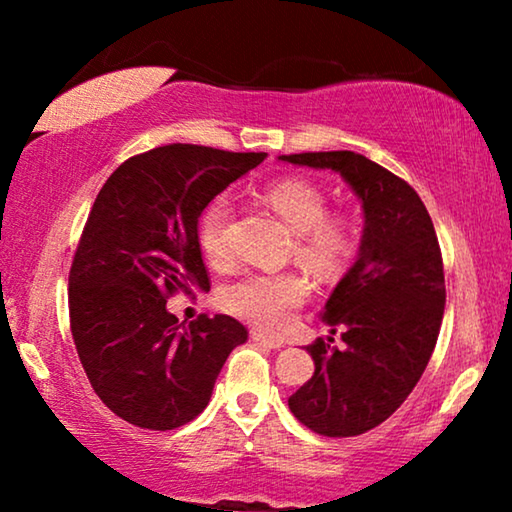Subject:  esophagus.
<instances>
[{"label":"esophagus","instance_id":"obj_1","mask_svg":"<svg viewBox=\"0 0 512 512\" xmlns=\"http://www.w3.org/2000/svg\"><path fill=\"white\" fill-rule=\"evenodd\" d=\"M251 340L258 342V345L268 347V349H282V347H284V342H282V340L272 338V335L263 333V331H251Z\"/></svg>","mask_w":512,"mask_h":512}]
</instances>
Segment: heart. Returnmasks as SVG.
Masks as SVG:
<instances>
[{
  "instance_id": "heart-1",
  "label": "heart",
  "mask_w": 512,
  "mask_h": 512,
  "mask_svg": "<svg viewBox=\"0 0 512 512\" xmlns=\"http://www.w3.org/2000/svg\"><path fill=\"white\" fill-rule=\"evenodd\" d=\"M265 200L296 233V256L321 277H333L354 254L356 237L347 219L328 212L324 191L307 179H282L268 186ZM233 202L216 195L198 223V240L205 258L221 265L230 258L228 230ZM312 286L303 272H247L221 293V305L249 324L279 331L293 312L310 298Z\"/></svg>"
}]
</instances>
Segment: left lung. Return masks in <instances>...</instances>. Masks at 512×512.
I'll use <instances>...</instances> for the list:
<instances>
[{
    "label": "left lung",
    "mask_w": 512,
    "mask_h": 512,
    "mask_svg": "<svg viewBox=\"0 0 512 512\" xmlns=\"http://www.w3.org/2000/svg\"><path fill=\"white\" fill-rule=\"evenodd\" d=\"M279 158L340 172L366 216L359 258L321 314L347 347L307 345L314 375L289 398L298 422L319 436H359L401 408L436 347L445 312L436 230L415 188L361 153Z\"/></svg>",
    "instance_id": "8db88e82"
}]
</instances>
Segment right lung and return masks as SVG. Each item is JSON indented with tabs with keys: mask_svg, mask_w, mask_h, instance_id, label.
<instances>
[{
	"mask_svg": "<svg viewBox=\"0 0 512 512\" xmlns=\"http://www.w3.org/2000/svg\"><path fill=\"white\" fill-rule=\"evenodd\" d=\"M263 160L167 144L125 160L97 193L69 270V326L95 394L125 422L151 431L191 422L247 340L228 314L179 324L167 298L209 291L202 209Z\"/></svg>",
	"mask_w": 512,
	"mask_h": 512,
	"instance_id": "obj_1",
	"label": "right lung"
}]
</instances>
